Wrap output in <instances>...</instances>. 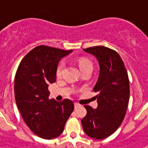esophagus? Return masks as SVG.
I'll use <instances>...</instances> for the list:
<instances>
[{
    "instance_id": "1",
    "label": "esophagus",
    "mask_w": 148,
    "mask_h": 148,
    "mask_svg": "<svg viewBox=\"0 0 148 148\" xmlns=\"http://www.w3.org/2000/svg\"><path fill=\"white\" fill-rule=\"evenodd\" d=\"M74 105H75V108H77V107H79V106H80V105H79L78 103H75Z\"/></svg>"
}]
</instances>
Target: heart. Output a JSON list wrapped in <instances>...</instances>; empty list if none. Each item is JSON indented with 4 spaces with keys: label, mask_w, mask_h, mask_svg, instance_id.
I'll return each instance as SVG.
<instances>
[{
    "label": "heart",
    "mask_w": 148,
    "mask_h": 148,
    "mask_svg": "<svg viewBox=\"0 0 148 148\" xmlns=\"http://www.w3.org/2000/svg\"><path fill=\"white\" fill-rule=\"evenodd\" d=\"M64 66H65V64H64L63 62H61L58 64V67H57V71H56L57 77H60L62 75V72H63V70H64ZM79 66H80L81 71L85 70V69H88V68L92 69V63L89 60L81 59L79 60Z\"/></svg>",
    "instance_id": "obj_1"
}]
</instances>
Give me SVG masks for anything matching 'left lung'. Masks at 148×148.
Listing matches in <instances>:
<instances>
[{"label":"left lung","instance_id":"1","mask_svg":"<svg viewBox=\"0 0 148 148\" xmlns=\"http://www.w3.org/2000/svg\"><path fill=\"white\" fill-rule=\"evenodd\" d=\"M98 60L99 74L94 87L98 107L85 105L87 114L82 119L85 133L104 139L116 131L126 114L129 100V80L122 58L113 49L95 46L83 49Z\"/></svg>","mask_w":148,"mask_h":148}]
</instances>
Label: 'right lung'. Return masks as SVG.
Returning a JSON list of instances; mask_svg holds the SVG:
<instances>
[{
	"label": "right lung",
	"instance_id": "1",
	"mask_svg": "<svg viewBox=\"0 0 148 148\" xmlns=\"http://www.w3.org/2000/svg\"><path fill=\"white\" fill-rule=\"evenodd\" d=\"M71 51L38 46L25 56L15 74L14 97L20 114L32 132L43 139L58 137L74 110L71 99H49V85L56 82L58 62Z\"/></svg>",
	"mask_w": 148,
	"mask_h": 148
}]
</instances>
